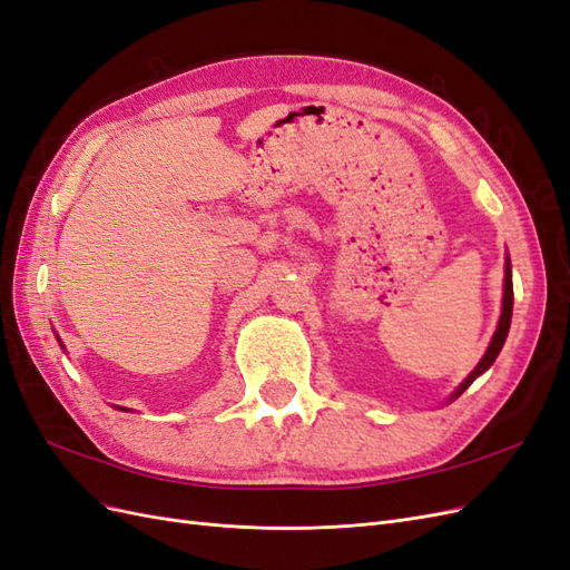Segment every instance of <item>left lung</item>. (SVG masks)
Listing matches in <instances>:
<instances>
[{
	"mask_svg": "<svg viewBox=\"0 0 570 570\" xmlns=\"http://www.w3.org/2000/svg\"><path fill=\"white\" fill-rule=\"evenodd\" d=\"M511 315H513V282H511V259L507 257V276H503V305H501L499 327H497V332H494V336H492V341H490V348H487V353L482 355V361L478 363V367H475L473 372H470V375L465 377V382L456 389V392L451 394V401L459 399V396L465 392V389L482 375L484 370L492 367V363L497 361V355H499V351H501V346H503V341H507V336H509Z\"/></svg>",
	"mask_w": 570,
	"mask_h": 570,
	"instance_id": "obj_1",
	"label": "left lung"
}]
</instances>
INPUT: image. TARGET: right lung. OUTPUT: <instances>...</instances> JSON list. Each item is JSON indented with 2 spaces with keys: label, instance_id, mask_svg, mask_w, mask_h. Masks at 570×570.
<instances>
[{
  "label": "right lung",
  "instance_id": "obj_1",
  "mask_svg": "<svg viewBox=\"0 0 570 570\" xmlns=\"http://www.w3.org/2000/svg\"><path fill=\"white\" fill-rule=\"evenodd\" d=\"M121 411H124V409H121Z\"/></svg>",
  "mask_w": 570,
  "mask_h": 570
}]
</instances>
